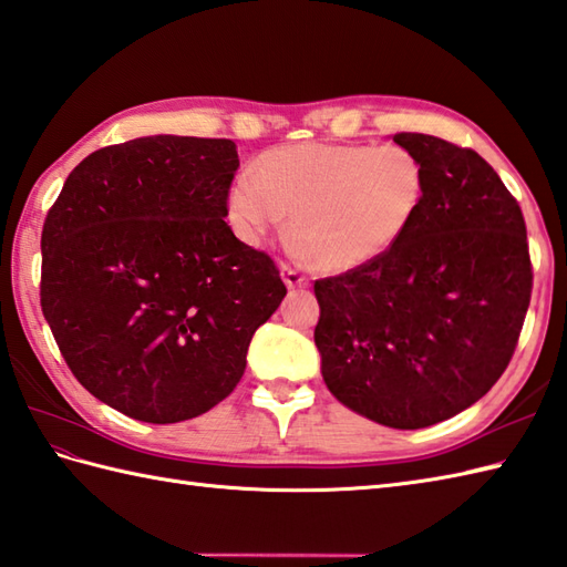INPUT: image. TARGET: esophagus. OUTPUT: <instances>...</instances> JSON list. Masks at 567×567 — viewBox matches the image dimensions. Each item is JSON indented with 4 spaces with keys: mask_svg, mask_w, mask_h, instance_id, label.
Instances as JSON below:
<instances>
[{
    "mask_svg": "<svg viewBox=\"0 0 567 567\" xmlns=\"http://www.w3.org/2000/svg\"><path fill=\"white\" fill-rule=\"evenodd\" d=\"M280 275H282V280H285V285L289 287V289H295V287H307L309 285V278L305 272H299L297 268H292V266H282L280 268Z\"/></svg>",
    "mask_w": 567,
    "mask_h": 567,
    "instance_id": "esophagus-1",
    "label": "esophagus"
}]
</instances>
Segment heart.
Masks as SVG:
<instances>
[{
	"label": "heart",
	"mask_w": 567,
	"mask_h": 567,
	"mask_svg": "<svg viewBox=\"0 0 567 567\" xmlns=\"http://www.w3.org/2000/svg\"><path fill=\"white\" fill-rule=\"evenodd\" d=\"M425 171L399 144L297 142L262 152L256 178L239 176L227 217L244 244L258 246L289 217L299 251L316 268L370 266L411 229L423 207Z\"/></svg>",
	"instance_id": "1"
}]
</instances>
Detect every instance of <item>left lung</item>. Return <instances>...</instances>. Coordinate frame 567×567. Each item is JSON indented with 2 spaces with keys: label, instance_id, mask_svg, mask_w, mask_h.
Wrapping results in <instances>:
<instances>
[{
  "label": "left lung",
  "instance_id": "obj_1",
  "mask_svg": "<svg viewBox=\"0 0 567 567\" xmlns=\"http://www.w3.org/2000/svg\"><path fill=\"white\" fill-rule=\"evenodd\" d=\"M393 142L423 164V207L389 254L313 282V340L340 403L417 430L466 411L503 377L534 272L519 203L483 156L423 133Z\"/></svg>",
  "mask_w": 567,
  "mask_h": 567
}]
</instances>
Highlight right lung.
Returning <instances> with one entry per match:
<instances>
[{
    "label": "right lung",
    "instance_id": "obj_1",
    "mask_svg": "<svg viewBox=\"0 0 567 567\" xmlns=\"http://www.w3.org/2000/svg\"><path fill=\"white\" fill-rule=\"evenodd\" d=\"M231 140L154 135L68 176L41 236V307L89 393L142 423L207 413L239 384L287 287L234 236Z\"/></svg>",
    "mask_w": 567,
    "mask_h": 567
}]
</instances>
